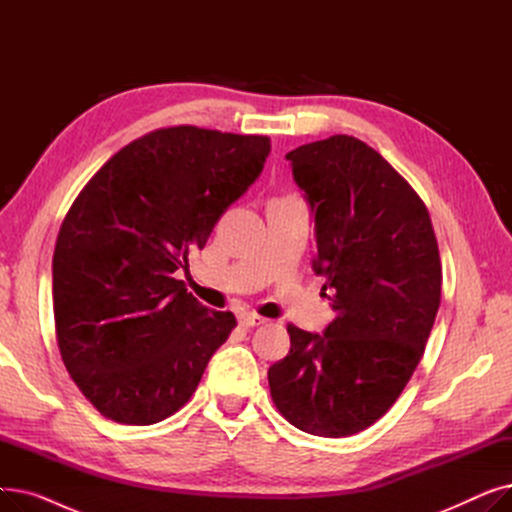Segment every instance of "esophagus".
I'll use <instances>...</instances> for the list:
<instances>
[{
  "label": "esophagus",
  "instance_id": "34e87169",
  "mask_svg": "<svg viewBox=\"0 0 512 512\" xmlns=\"http://www.w3.org/2000/svg\"><path fill=\"white\" fill-rule=\"evenodd\" d=\"M238 321H240V326L255 328V326L265 324V317H261V315H257V313H242V315L238 317Z\"/></svg>",
  "mask_w": 512,
  "mask_h": 512
}]
</instances>
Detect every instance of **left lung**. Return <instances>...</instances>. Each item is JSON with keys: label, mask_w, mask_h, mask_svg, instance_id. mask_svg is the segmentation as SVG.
I'll list each match as a JSON object with an SVG mask.
<instances>
[{"label": "left lung", "mask_w": 512, "mask_h": 512, "mask_svg": "<svg viewBox=\"0 0 512 512\" xmlns=\"http://www.w3.org/2000/svg\"><path fill=\"white\" fill-rule=\"evenodd\" d=\"M315 218L313 270L336 317L324 334L288 324L290 351L267 371L274 405L313 436L378 421L405 390L442 294L425 203L363 141L334 134L286 153Z\"/></svg>", "instance_id": "1"}]
</instances>
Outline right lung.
<instances>
[{
    "instance_id": "add662e5",
    "label": "right lung",
    "mask_w": 512,
    "mask_h": 512,
    "mask_svg": "<svg viewBox=\"0 0 512 512\" xmlns=\"http://www.w3.org/2000/svg\"><path fill=\"white\" fill-rule=\"evenodd\" d=\"M270 139L197 126L153 130L87 182L53 251V315L70 378L107 419L164 421L236 328L176 272L247 193Z\"/></svg>"
}]
</instances>
